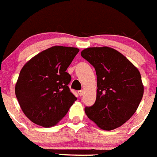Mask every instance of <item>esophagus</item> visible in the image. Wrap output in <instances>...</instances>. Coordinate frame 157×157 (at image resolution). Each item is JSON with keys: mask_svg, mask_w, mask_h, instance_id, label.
<instances>
[{"mask_svg": "<svg viewBox=\"0 0 157 157\" xmlns=\"http://www.w3.org/2000/svg\"><path fill=\"white\" fill-rule=\"evenodd\" d=\"M78 94H79V95H80V96H82V95H83V94H84V90H79Z\"/></svg>", "mask_w": 157, "mask_h": 157, "instance_id": "34e87169", "label": "esophagus"}]
</instances>
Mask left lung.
Masks as SVG:
<instances>
[{
    "label": "left lung",
    "instance_id": "8db88e82",
    "mask_svg": "<svg viewBox=\"0 0 157 157\" xmlns=\"http://www.w3.org/2000/svg\"><path fill=\"white\" fill-rule=\"evenodd\" d=\"M80 54L94 67L97 75L96 101L84 108L86 115L101 129L118 128L132 116L143 98L140 71L112 48H87Z\"/></svg>",
    "mask_w": 157,
    "mask_h": 157
}]
</instances>
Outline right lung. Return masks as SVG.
Returning <instances> with one entry per match:
<instances>
[{
  "instance_id": "obj_1",
  "label": "right lung",
  "mask_w": 157,
  "mask_h": 157,
  "mask_svg": "<svg viewBox=\"0 0 157 157\" xmlns=\"http://www.w3.org/2000/svg\"><path fill=\"white\" fill-rule=\"evenodd\" d=\"M79 49L52 46L32 58L21 69L15 95L22 112L36 125L52 127L68 112L77 98L68 84L67 73Z\"/></svg>"
}]
</instances>
